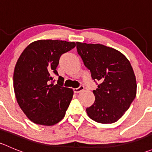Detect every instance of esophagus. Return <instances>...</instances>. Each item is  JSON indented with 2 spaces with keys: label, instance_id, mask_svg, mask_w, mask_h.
I'll return each instance as SVG.
<instances>
[{
  "label": "esophagus",
  "instance_id": "obj_1",
  "mask_svg": "<svg viewBox=\"0 0 152 152\" xmlns=\"http://www.w3.org/2000/svg\"><path fill=\"white\" fill-rule=\"evenodd\" d=\"M84 89H85V87H84L83 86H80V87H78V88L73 89V92H74V93H76V94H77V93H80L82 90H84Z\"/></svg>",
  "mask_w": 152,
  "mask_h": 152
}]
</instances>
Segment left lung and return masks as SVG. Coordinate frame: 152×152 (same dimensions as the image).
<instances>
[{
  "label": "left lung",
  "instance_id": "left-lung-1",
  "mask_svg": "<svg viewBox=\"0 0 152 152\" xmlns=\"http://www.w3.org/2000/svg\"><path fill=\"white\" fill-rule=\"evenodd\" d=\"M76 48L92 79L99 82L93 91L95 102L86 109L87 115L98 123H115L136 96V78L129 61L120 51L102 44L77 42Z\"/></svg>",
  "mask_w": 152,
  "mask_h": 152
}]
</instances>
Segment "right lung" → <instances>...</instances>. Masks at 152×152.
Listing matches in <instances>:
<instances>
[{
  "instance_id": "1",
  "label": "right lung",
  "mask_w": 152,
  "mask_h": 152,
  "mask_svg": "<svg viewBox=\"0 0 152 152\" xmlns=\"http://www.w3.org/2000/svg\"><path fill=\"white\" fill-rule=\"evenodd\" d=\"M76 46L74 42L40 39L24 49L14 70V90L17 102L34 124L53 126L59 123L72 100V89L63 87L59 76L54 85L53 75L61 55Z\"/></svg>"
}]
</instances>
